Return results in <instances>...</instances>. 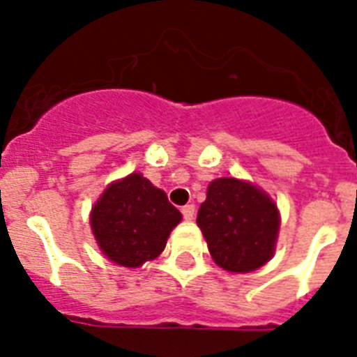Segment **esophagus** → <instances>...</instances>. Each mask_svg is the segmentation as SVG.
Instances as JSON below:
<instances>
[{
  "mask_svg": "<svg viewBox=\"0 0 357 357\" xmlns=\"http://www.w3.org/2000/svg\"><path fill=\"white\" fill-rule=\"evenodd\" d=\"M181 211H182V216H184V220H193V218H195V211H197V209H195L193 204H189V206L182 207Z\"/></svg>",
  "mask_w": 357,
  "mask_h": 357,
  "instance_id": "esophagus-1",
  "label": "esophagus"
}]
</instances>
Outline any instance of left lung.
Masks as SVG:
<instances>
[{
	"label": "left lung",
	"instance_id": "left-lung-1",
	"mask_svg": "<svg viewBox=\"0 0 357 357\" xmlns=\"http://www.w3.org/2000/svg\"><path fill=\"white\" fill-rule=\"evenodd\" d=\"M214 263L227 272L247 273L272 259L279 232V211L261 189L238 178H216L198 209Z\"/></svg>",
	"mask_w": 357,
	"mask_h": 357
}]
</instances>
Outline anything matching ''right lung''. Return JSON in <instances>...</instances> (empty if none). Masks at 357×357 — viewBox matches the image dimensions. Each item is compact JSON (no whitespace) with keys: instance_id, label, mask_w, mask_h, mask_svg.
I'll list each match as a JSON object with an SVG mask.
<instances>
[{"instance_id":"right-lung-1","label":"right lung","mask_w":357,"mask_h":357,"mask_svg":"<svg viewBox=\"0 0 357 357\" xmlns=\"http://www.w3.org/2000/svg\"><path fill=\"white\" fill-rule=\"evenodd\" d=\"M181 220V211L169 204L162 189L141 173L110 184L91 213L93 234L102 252L127 268L155 259Z\"/></svg>"}]
</instances>
